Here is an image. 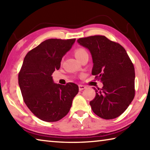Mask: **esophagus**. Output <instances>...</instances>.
I'll return each mask as SVG.
<instances>
[{
	"label": "esophagus",
	"mask_w": 150,
	"mask_h": 150,
	"mask_svg": "<svg viewBox=\"0 0 150 150\" xmlns=\"http://www.w3.org/2000/svg\"><path fill=\"white\" fill-rule=\"evenodd\" d=\"M87 87H86V86L85 85H79V89L80 91H83V89H85V88H86Z\"/></svg>",
	"instance_id": "1"
}]
</instances>
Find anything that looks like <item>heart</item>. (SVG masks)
Masks as SVG:
<instances>
[{"instance_id": "b5f03b06", "label": "heart", "mask_w": 150, "mask_h": 150, "mask_svg": "<svg viewBox=\"0 0 150 150\" xmlns=\"http://www.w3.org/2000/svg\"><path fill=\"white\" fill-rule=\"evenodd\" d=\"M74 54H75V57L77 58L78 60H79L83 56H84L85 55L88 54H87V50H86L85 48L80 47V48H77V49H76L75 50Z\"/></svg>"}]
</instances>
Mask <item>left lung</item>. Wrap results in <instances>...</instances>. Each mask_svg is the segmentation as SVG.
<instances>
[{"label":"left lung","instance_id":"1","mask_svg":"<svg viewBox=\"0 0 150 150\" xmlns=\"http://www.w3.org/2000/svg\"><path fill=\"white\" fill-rule=\"evenodd\" d=\"M89 50L93 58L92 75L103 82L95 88L90 102L95 115L106 120L117 118L130 105L135 96V70L125 49L105 35H92L77 40Z\"/></svg>","mask_w":150,"mask_h":150}]
</instances>
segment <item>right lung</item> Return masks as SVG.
Returning a JSON list of instances; mask_svg holds the SVG:
<instances>
[{
    "label": "right lung",
    "instance_id": "right-lung-1",
    "mask_svg": "<svg viewBox=\"0 0 150 150\" xmlns=\"http://www.w3.org/2000/svg\"><path fill=\"white\" fill-rule=\"evenodd\" d=\"M75 42V39H48L24 57L18 73V84L25 104L40 120L56 122L63 118L79 92L77 85L56 84L52 77Z\"/></svg>",
    "mask_w": 150,
    "mask_h": 150
}]
</instances>
